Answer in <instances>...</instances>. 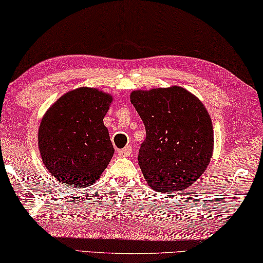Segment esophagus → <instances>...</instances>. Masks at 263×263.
Instances as JSON below:
<instances>
[{
    "label": "esophagus",
    "mask_w": 263,
    "mask_h": 263,
    "mask_svg": "<svg viewBox=\"0 0 263 263\" xmlns=\"http://www.w3.org/2000/svg\"><path fill=\"white\" fill-rule=\"evenodd\" d=\"M131 152H132V147L126 146V147H124L122 149H119V151L117 153H118V157H127V156H130Z\"/></svg>",
    "instance_id": "34e87169"
}]
</instances>
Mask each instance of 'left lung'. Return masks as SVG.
<instances>
[{"mask_svg": "<svg viewBox=\"0 0 263 263\" xmlns=\"http://www.w3.org/2000/svg\"><path fill=\"white\" fill-rule=\"evenodd\" d=\"M130 98L146 130L138 161L148 186L176 192L193 185L213 152V125L203 104L180 86L133 91Z\"/></svg>", "mask_w": 263, "mask_h": 263, "instance_id": "1", "label": "left lung"}]
</instances>
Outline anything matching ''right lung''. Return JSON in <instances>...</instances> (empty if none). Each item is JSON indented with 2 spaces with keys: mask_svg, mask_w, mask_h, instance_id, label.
Returning a JSON list of instances; mask_svg holds the SVG:
<instances>
[{
  "mask_svg": "<svg viewBox=\"0 0 263 263\" xmlns=\"http://www.w3.org/2000/svg\"><path fill=\"white\" fill-rule=\"evenodd\" d=\"M110 95L91 87L69 91L42 119L39 147L45 167L58 181L86 187L106 168L114 146L104 126Z\"/></svg>",
  "mask_w": 263,
  "mask_h": 263,
  "instance_id": "obj_1",
  "label": "right lung"
}]
</instances>
